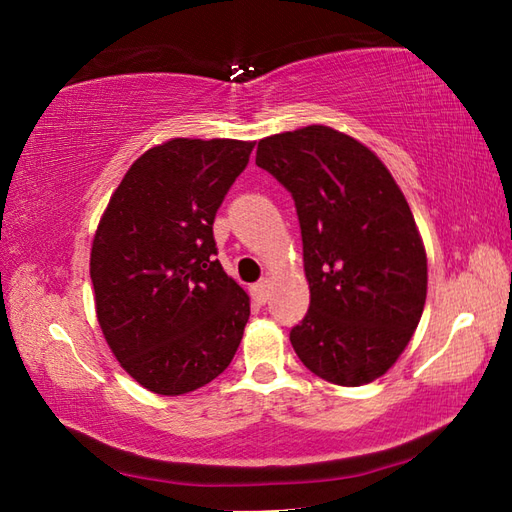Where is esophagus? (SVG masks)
<instances>
[{
    "instance_id": "esophagus-1",
    "label": "esophagus",
    "mask_w": 512,
    "mask_h": 512,
    "mask_svg": "<svg viewBox=\"0 0 512 512\" xmlns=\"http://www.w3.org/2000/svg\"><path fill=\"white\" fill-rule=\"evenodd\" d=\"M250 297H253V301L259 303V306H264L270 297V281L264 279V281H259V284L250 286Z\"/></svg>"
}]
</instances>
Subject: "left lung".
Masks as SVG:
<instances>
[{
  "mask_svg": "<svg viewBox=\"0 0 512 512\" xmlns=\"http://www.w3.org/2000/svg\"><path fill=\"white\" fill-rule=\"evenodd\" d=\"M255 162L299 215L310 308L292 347L328 383H372L398 361L427 299V255L405 195L374 151L323 125L259 140Z\"/></svg>",
  "mask_w": 512,
  "mask_h": 512,
  "instance_id": "8db88e82",
  "label": "left lung"
}]
</instances>
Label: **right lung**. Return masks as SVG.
Wrapping results in <instances>:
<instances>
[{"instance_id": "1", "label": "right lung", "mask_w": 512, "mask_h": 512, "mask_svg": "<svg viewBox=\"0 0 512 512\" xmlns=\"http://www.w3.org/2000/svg\"><path fill=\"white\" fill-rule=\"evenodd\" d=\"M253 147L173 138L145 151L96 228V317L118 363L154 394L211 383L242 341L250 303L215 259L213 222Z\"/></svg>"}]
</instances>
